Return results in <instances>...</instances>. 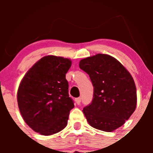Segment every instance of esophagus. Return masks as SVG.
I'll return each mask as SVG.
<instances>
[{
  "label": "esophagus",
  "mask_w": 153,
  "mask_h": 153,
  "mask_svg": "<svg viewBox=\"0 0 153 153\" xmlns=\"http://www.w3.org/2000/svg\"><path fill=\"white\" fill-rule=\"evenodd\" d=\"M75 101H76L77 104H78V105H79V104H81V98H76V99H75Z\"/></svg>",
  "instance_id": "1"
}]
</instances>
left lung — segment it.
Here are the masks:
<instances>
[{
  "label": "left lung",
  "mask_w": 153,
  "mask_h": 153,
  "mask_svg": "<svg viewBox=\"0 0 153 153\" xmlns=\"http://www.w3.org/2000/svg\"><path fill=\"white\" fill-rule=\"evenodd\" d=\"M94 87L93 98L83 109L88 123L104 132L122 126L136 108V87L132 75L118 60L97 54L81 60Z\"/></svg>",
  "instance_id": "8db88e82"
}]
</instances>
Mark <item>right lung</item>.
<instances>
[{
    "instance_id": "right-lung-1",
    "label": "right lung",
    "mask_w": 153,
    "mask_h": 153,
    "mask_svg": "<svg viewBox=\"0 0 153 153\" xmlns=\"http://www.w3.org/2000/svg\"><path fill=\"white\" fill-rule=\"evenodd\" d=\"M71 64L68 58L48 55L23 78L18 90V107L24 121L35 132L50 135L67 126L74 107L66 79Z\"/></svg>"
}]
</instances>
